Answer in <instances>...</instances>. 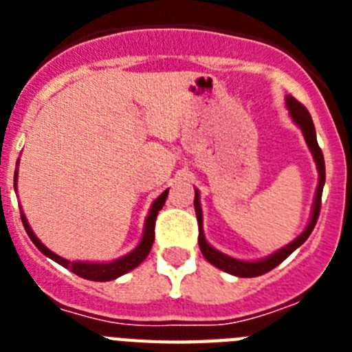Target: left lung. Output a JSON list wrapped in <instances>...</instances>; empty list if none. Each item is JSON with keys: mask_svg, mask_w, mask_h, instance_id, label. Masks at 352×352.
Masks as SVG:
<instances>
[{"mask_svg": "<svg viewBox=\"0 0 352 352\" xmlns=\"http://www.w3.org/2000/svg\"><path fill=\"white\" fill-rule=\"evenodd\" d=\"M287 107H289V114L294 120L298 126L301 129L305 135V141L309 144L310 151L314 155V160L317 164V170H319V186H317V194H316V201H314V210H312V219H310L309 227L298 236L292 243H289L287 247L280 248L278 252H275L273 256L266 257L263 261H256V263H247V261H238L232 259V257L223 256L222 252L214 250L211 245H208V241L204 239V232H203V211H201V203H199V194L195 190V199H194V206H195V214H197V223H199V248L203 252L204 259L208 263H211L213 266L220 268L222 272L231 273V275L236 276H243V278H252V276H259L264 275V273L272 272L273 268H276L282 261L287 259L291 256L292 252L296 250L300 245H303L307 241V238L310 236V232L314 231V227H316L317 219H319V211H321V197H322V186H324L326 182V167H324V157H322V151L317 144V138H316V126H314V121L310 113L307 111L303 104L296 100V98H292V96H287Z\"/></svg>", "mask_w": 352, "mask_h": 352, "instance_id": "left-lung-1", "label": "left lung"}]
</instances>
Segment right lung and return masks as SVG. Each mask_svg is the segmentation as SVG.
Here are the masks:
<instances>
[{"instance_id":"obj_1","label":"right lung","mask_w":352,"mask_h":352,"mask_svg":"<svg viewBox=\"0 0 352 352\" xmlns=\"http://www.w3.org/2000/svg\"><path fill=\"white\" fill-rule=\"evenodd\" d=\"M15 182H17V170H15ZM167 194H169V190L164 192V194H162L160 197L155 201L153 206H151V210H149L148 219H146L144 236H142L139 247L135 248V250L130 252L129 256L113 261V263H105V264L70 263V261L63 259V257L56 256L54 252L49 250L47 247H43V245L40 243V239L33 234V231H31V227H30V223H28L26 217H24V214H21V219H23V226H24V229H26L30 239L33 241V243H35V247L42 252L43 256L51 257L52 261H56L58 264H61L63 268H68L72 273H76V275L82 276V278H86V280L107 282V280H114V278H118V276H121V275H125V273H129L130 270L138 268L139 264H141L142 261L148 257L149 250H151V247H153V241H155V220H157L158 211H160L162 206L166 204Z\"/></svg>"}]
</instances>
